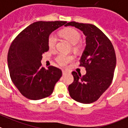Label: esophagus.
I'll return each instance as SVG.
<instances>
[{"label": "esophagus", "instance_id": "34e87169", "mask_svg": "<svg viewBox=\"0 0 128 128\" xmlns=\"http://www.w3.org/2000/svg\"><path fill=\"white\" fill-rule=\"evenodd\" d=\"M67 74V71H64V70H62V75H66Z\"/></svg>", "mask_w": 128, "mask_h": 128}]
</instances>
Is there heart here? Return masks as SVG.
<instances>
[{"label": "heart", "mask_w": 128, "mask_h": 128, "mask_svg": "<svg viewBox=\"0 0 128 128\" xmlns=\"http://www.w3.org/2000/svg\"><path fill=\"white\" fill-rule=\"evenodd\" d=\"M62 37L68 40L69 42L72 44V50H77L79 48L78 43L81 39V34L76 29L71 27L64 28L60 32ZM57 43V38L54 34H50L48 38V45L50 50H54L56 48ZM73 60V57L71 56H67L64 54H59L56 57V61L59 65L64 66L67 64L71 62Z\"/></svg>", "instance_id": "heart-1"}]
</instances>
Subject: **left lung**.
<instances>
[{
    "label": "left lung",
    "mask_w": 128,
    "mask_h": 128,
    "mask_svg": "<svg viewBox=\"0 0 128 128\" xmlns=\"http://www.w3.org/2000/svg\"><path fill=\"white\" fill-rule=\"evenodd\" d=\"M80 29L86 36V46L80 60V66L86 74L72 71L74 81L68 87L70 95L75 101L88 104L97 101L110 86L116 66V56L110 40L92 24L71 22L65 26Z\"/></svg>",
    "instance_id": "left-lung-1"
}]
</instances>
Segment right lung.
Instances as JSON below:
<instances>
[{"mask_svg":"<svg viewBox=\"0 0 128 128\" xmlns=\"http://www.w3.org/2000/svg\"><path fill=\"white\" fill-rule=\"evenodd\" d=\"M66 22L40 21L30 24L12 41L8 54V64L12 83L25 98H45L52 94L62 71L50 66L42 67V55L49 50L48 38L53 31Z\"/></svg>","mask_w":128,"mask_h":128,"instance_id":"1","label":"right lung"}]
</instances>
